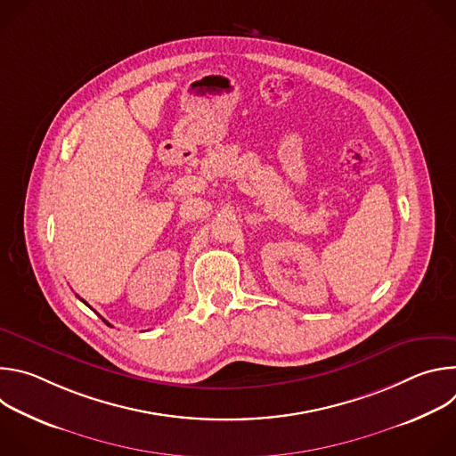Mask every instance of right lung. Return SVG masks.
I'll return each instance as SVG.
<instances>
[{
    "instance_id": "add662e5",
    "label": "right lung",
    "mask_w": 456,
    "mask_h": 456,
    "mask_svg": "<svg viewBox=\"0 0 456 456\" xmlns=\"http://www.w3.org/2000/svg\"><path fill=\"white\" fill-rule=\"evenodd\" d=\"M83 303H85V305H88V303H86V301H83Z\"/></svg>"
}]
</instances>
